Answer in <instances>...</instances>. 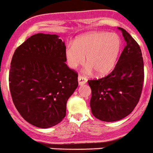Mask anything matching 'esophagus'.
I'll list each match as a JSON object with an SVG mask.
<instances>
[{
	"label": "esophagus",
	"instance_id": "1",
	"mask_svg": "<svg viewBox=\"0 0 153 153\" xmlns=\"http://www.w3.org/2000/svg\"><path fill=\"white\" fill-rule=\"evenodd\" d=\"M87 79L85 76H83L82 75H79V76H78V83H79V86L83 85V84H85V83H87Z\"/></svg>",
	"mask_w": 153,
	"mask_h": 153
}]
</instances>
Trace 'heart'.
<instances>
[{"instance_id":"heart-1","label":"heart","mask_w":153,"mask_h":153,"mask_svg":"<svg viewBox=\"0 0 153 153\" xmlns=\"http://www.w3.org/2000/svg\"><path fill=\"white\" fill-rule=\"evenodd\" d=\"M122 42L116 33L92 32L74 39L73 45L65 49V58L70 69L83 63L86 56L87 70H94L97 74L106 75L112 71L121 53Z\"/></svg>"}]
</instances>
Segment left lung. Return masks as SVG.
Listing matches in <instances>:
<instances>
[{
    "label": "left lung",
    "mask_w": 153,
    "mask_h": 153,
    "mask_svg": "<svg viewBox=\"0 0 153 153\" xmlns=\"http://www.w3.org/2000/svg\"><path fill=\"white\" fill-rule=\"evenodd\" d=\"M126 45L114 70L105 77L88 80L91 88V112L103 121H119L135 108L144 81V63L139 44L125 29Z\"/></svg>",
    "instance_id": "8db88e82"
}]
</instances>
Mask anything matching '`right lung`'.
Masks as SVG:
<instances>
[{
    "instance_id": "obj_1",
    "label": "right lung",
    "mask_w": 153,
    "mask_h": 153,
    "mask_svg": "<svg viewBox=\"0 0 153 153\" xmlns=\"http://www.w3.org/2000/svg\"><path fill=\"white\" fill-rule=\"evenodd\" d=\"M65 42L57 35L38 33L14 52L9 87L14 106L31 125L48 128L66 116V102L78 75L65 63Z\"/></svg>"
}]
</instances>
